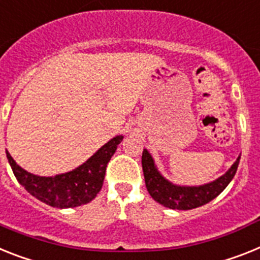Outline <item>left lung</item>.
<instances>
[{
  "instance_id": "1",
  "label": "left lung",
  "mask_w": 260,
  "mask_h": 260,
  "mask_svg": "<svg viewBox=\"0 0 260 260\" xmlns=\"http://www.w3.org/2000/svg\"><path fill=\"white\" fill-rule=\"evenodd\" d=\"M239 160H241V156H238L237 161L231 165L230 169L223 176L211 181L209 184L198 185V186L177 185L167 180L158 172L153 157L147 149L143 150L141 164H143L145 185H147L150 197L165 208L190 210V209L200 208L202 205L208 204L226 189V186L230 184V181L234 178L237 173Z\"/></svg>"
}]
</instances>
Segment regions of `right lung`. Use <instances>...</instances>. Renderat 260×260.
<instances>
[{"mask_svg":"<svg viewBox=\"0 0 260 260\" xmlns=\"http://www.w3.org/2000/svg\"><path fill=\"white\" fill-rule=\"evenodd\" d=\"M124 136L119 135L111 139L107 144L89 157L86 162L67 173L56 174L51 177H43L29 173L13 160L8 150L9 164L15 178L37 200L52 208L69 209L88 204L96 197L103 186L106 168L111 157L116 152L117 145Z\"/></svg>","mask_w":260,"mask_h":260,"instance_id":"obj_1","label":"right lung"}]
</instances>
